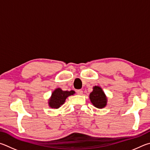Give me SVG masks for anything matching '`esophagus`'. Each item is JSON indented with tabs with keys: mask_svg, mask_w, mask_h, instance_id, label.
Here are the masks:
<instances>
[{
	"mask_svg": "<svg viewBox=\"0 0 150 150\" xmlns=\"http://www.w3.org/2000/svg\"><path fill=\"white\" fill-rule=\"evenodd\" d=\"M76 93L78 94V95H82L83 91L82 90H76Z\"/></svg>",
	"mask_w": 150,
	"mask_h": 150,
	"instance_id": "34e87169",
	"label": "esophagus"
}]
</instances>
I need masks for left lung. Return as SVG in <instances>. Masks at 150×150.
I'll list each match as a JSON object with an SVG mask.
<instances>
[{
    "mask_svg": "<svg viewBox=\"0 0 150 150\" xmlns=\"http://www.w3.org/2000/svg\"><path fill=\"white\" fill-rule=\"evenodd\" d=\"M90 101L97 108H103L107 104V98L102 89L99 86L93 87V90L90 95Z\"/></svg>",
    "mask_w": 150,
    "mask_h": 150,
    "instance_id": "8db88e82",
    "label": "left lung"
}]
</instances>
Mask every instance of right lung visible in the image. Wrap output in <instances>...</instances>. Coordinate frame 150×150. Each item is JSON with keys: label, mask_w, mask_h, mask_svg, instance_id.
<instances>
[{"label": "right lung", "mask_w": 150, "mask_h": 150, "mask_svg": "<svg viewBox=\"0 0 150 150\" xmlns=\"http://www.w3.org/2000/svg\"><path fill=\"white\" fill-rule=\"evenodd\" d=\"M75 93V91L71 90L68 91H62L61 89L57 88L52 93L51 98L49 99V105L51 108L58 109L59 107L64 104V101L68 96L73 95Z\"/></svg>", "instance_id": "obj_1"}]
</instances>
